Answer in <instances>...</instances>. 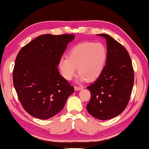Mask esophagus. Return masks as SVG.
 Masks as SVG:
<instances>
[{"mask_svg": "<svg viewBox=\"0 0 149 149\" xmlns=\"http://www.w3.org/2000/svg\"><path fill=\"white\" fill-rule=\"evenodd\" d=\"M74 89H75V91H81V90H82V89H83V87H81V86H75Z\"/></svg>", "mask_w": 149, "mask_h": 149, "instance_id": "1", "label": "esophagus"}]
</instances>
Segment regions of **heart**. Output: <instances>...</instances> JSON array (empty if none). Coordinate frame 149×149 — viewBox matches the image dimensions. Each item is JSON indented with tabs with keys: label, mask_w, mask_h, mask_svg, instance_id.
<instances>
[{
	"label": "heart",
	"mask_w": 149,
	"mask_h": 149,
	"mask_svg": "<svg viewBox=\"0 0 149 149\" xmlns=\"http://www.w3.org/2000/svg\"><path fill=\"white\" fill-rule=\"evenodd\" d=\"M107 61V50L102 43L85 42L75 45L68 53V57L63 56L58 61V68L63 76L71 80L79 72L77 82L88 79L96 80L104 72Z\"/></svg>",
	"instance_id": "obj_1"
}]
</instances>
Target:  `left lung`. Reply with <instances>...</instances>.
I'll list each match as a JSON object with an SVG mask.
<instances>
[{
	"instance_id": "8db88e82",
	"label": "left lung",
	"mask_w": 149,
	"mask_h": 149,
	"mask_svg": "<svg viewBox=\"0 0 149 149\" xmlns=\"http://www.w3.org/2000/svg\"><path fill=\"white\" fill-rule=\"evenodd\" d=\"M97 35L106 41L107 61L102 75L86 87L91 94L86 109L94 118L105 120L125 109L133 88L134 73L126 49L109 35Z\"/></svg>"
}]
</instances>
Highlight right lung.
I'll return each instance as SVG.
<instances>
[{
  "instance_id": "right-lung-1",
  "label": "right lung",
  "mask_w": 149,
  "mask_h": 149,
  "mask_svg": "<svg viewBox=\"0 0 149 149\" xmlns=\"http://www.w3.org/2000/svg\"><path fill=\"white\" fill-rule=\"evenodd\" d=\"M75 34H43L19 51L13 71V86L25 110L48 119L63 109L74 92L58 72V61Z\"/></svg>"
}]
</instances>
